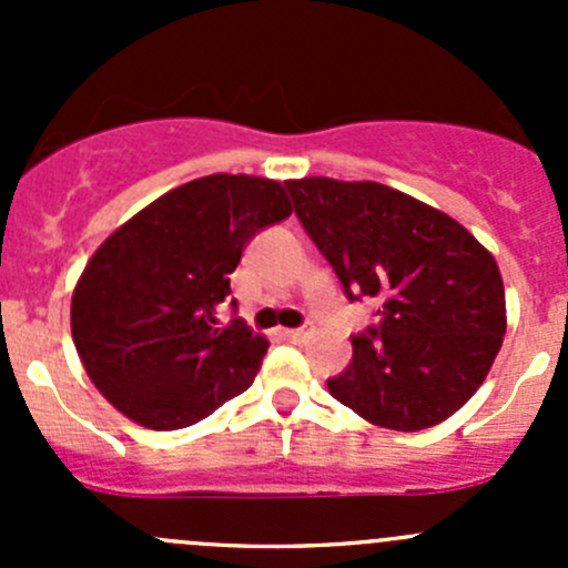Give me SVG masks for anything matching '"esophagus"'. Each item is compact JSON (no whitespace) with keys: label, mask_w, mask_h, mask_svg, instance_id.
I'll return each instance as SVG.
<instances>
[{"label":"esophagus","mask_w":568,"mask_h":568,"mask_svg":"<svg viewBox=\"0 0 568 568\" xmlns=\"http://www.w3.org/2000/svg\"><path fill=\"white\" fill-rule=\"evenodd\" d=\"M283 335L288 337L291 343H305V341H311V337H313V326H300V329H285Z\"/></svg>","instance_id":"esophagus-1"}]
</instances>
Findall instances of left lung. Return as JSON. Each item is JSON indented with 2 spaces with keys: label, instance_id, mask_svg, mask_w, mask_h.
<instances>
[{
  "label": "left lung",
  "instance_id": "left-lung-1",
  "mask_svg": "<svg viewBox=\"0 0 568 568\" xmlns=\"http://www.w3.org/2000/svg\"><path fill=\"white\" fill-rule=\"evenodd\" d=\"M294 211L348 300H374L379 326L352 337V365L326 382L368 423L420 432L484 385L506 335L491 252L454 216L376 181H285Z\"/></svg>",
  "mask_w": 568,
  "mask_h": 568
}]
</instances>
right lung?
Segmentation results:
<instances>
[{
    "label": "right lung",
    "instance_id": "right-lung-1",
    "mask_svg": "<svg viewBox=\"0 0 568 568\" xmlns=\"http://www.w3.org/2000/svg\"><path fill=\"white\" fill-rule=\"evenodd\" d=\"M285 216L283 183L216 173L170 189L93 252L73 288L71 335L114 409L175 432L247 390L268 341L242 318L222 326L216 311L250 239Z\"/></svg>",
    "mask_w": 568,
    "mask_h": 568
}]
</instances>
